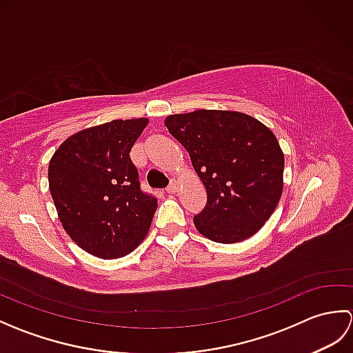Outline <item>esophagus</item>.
Instances as JSON below:
<instances>
[{
  "label": "esophagus",
  "instance_id": "1",
  "mask_svg": "<svg viewBox=\"0 0 353 353\" xmlns=\"http://www.w3.org/2000/svg\"><path fill=\"white\" fill-rule=\"evenodd\" d=\"M165 191H167L168 194H176L177 192V182L176 181H171L167 188H165Z\"/></svg>",
  "mask_w": 353,
  "mask_h": 353
}]
</instances>
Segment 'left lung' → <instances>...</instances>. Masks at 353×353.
<instances>
[{
    "label": "left lung",
    "instance_id": "obj_1",
    "mask_svg": "<svg viewBox=\"0 0 353 353\" xmlns=\"http://www.w3.org/2000/svg\"><path fill=\"white\" fill-rule=\"evenodd\" d=\"M165 125L190 153L208 192L205 209L194 215L200 234L223 244L256 234L282 196L283 153L273 132L230 110L170 115Z\"/></svg>",
    "mask_w": 353,
    "mask_h": 353
}]
</instances>
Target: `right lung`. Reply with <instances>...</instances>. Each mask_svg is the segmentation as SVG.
<instances>
[{
    "instance_id": "obj_1",
    "label": "right lung",
    "mask_w": 353,
    "mask_h": 353,
    "mask_svg": "<svg viewBox=\"0 0 353 353\" xmlns=\"http://www.w3.org/2000/svg\"><path fill=\"white\" fill-rule=\"evenodd\" d=\"M147 118L114 119L72 134L52 154L48 183L59 220L79 247L121 258L145 238L157 199L141 190L130 150Z\"/></svg>"
}]
</instances>
